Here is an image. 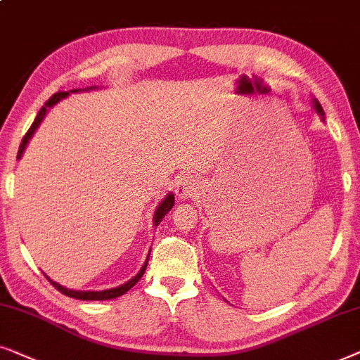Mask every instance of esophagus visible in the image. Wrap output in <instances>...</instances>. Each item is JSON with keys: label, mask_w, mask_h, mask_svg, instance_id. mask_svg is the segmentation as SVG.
<instances>
[{"label": "esophagus", "mask_w": 360, "mask_h": 360, "mask_svg": "<svg viewBox=\"0 0 360 360\" xmlns=\"http://www.w3.org/2000/svg\"><path fill=\"white\" fill-rule=\"evenodd\" d=\"M199 191V181L194 176L184 174L176 181V195L177 199L186 200L189 198H194Z\"/></svg>", "instance_id": "1"}]
</instances>
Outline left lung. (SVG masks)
Listing matches in <instances>:
<instances>
[{
    "instance_id": "1",
    "label": "left lung",
    "mask_w": 360,
    "mask_h": 360,
    "mask_svg": "<svg viewBox=\"0 0 360 360\" xmlns=\"http://www.w3.org/2000/svg\"><path fill=\"white\" fill-rule=\"evenodd\" d=\"M314 107H316V110H318V113L323 115V107H321V105L316 102V100H314Z\"/></svg>"
}]
</instances>
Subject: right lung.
Instances as JSON below:
<instances>
[{"instance_id":"add662e5","label":"right lung","mask_w":360,"mask_h":360,"mask_svg":"<svg viewBox=\"0 0 360 360\" xmlns=\"http://www.w3.org/2000/svg\"><path fill=\"white\" fill-rule=\"evenodd\" d=\"M77 90H79V89L72 90V92H77ZM67 95H69V92H57V94H54V95H52V97H51L49 100H47V102L44 103V107H42V108L39 110V113H37L36 120H34V122H32L31 128H30V130H27L26 135L22 136V141H21V145H19V151H18V160H19V158H21L22 151H24V148H26L27 141H30V138H31L32 135H34L36 128L39 127V123L42 122V118L46 117L47 108H51L52 105H56L57 102H59L60 98L67 97ZM172 205H174V195H172V194L166 195V199L162 200V202H161L160 205H158V209H156V212H155V225H160V224H161L162 217H165V215H166L167 212H169V210L172 209ZM148 260H150V257L146 258L145 265H143V268L140 270V273H138V275H136L135 278H131L130 281H127V283H124V285L118 286V288L105 290V291H74V290H67V288H64V286H60L59 283H56V281L49 280V278H47V276H46V278H47V280L51 281L52 286H54L56 290H59L62 295L70 296V298H75V300H85V301H95V300H113V298H118V296H122V295L127 293L128 290H131L133 286H135V285L138 283V281H140V278L143 276V273H145V270H146Z\"/></svg>"}]
</instances>
